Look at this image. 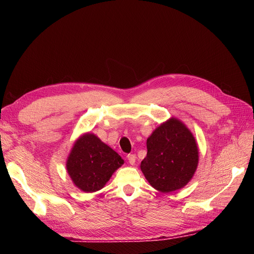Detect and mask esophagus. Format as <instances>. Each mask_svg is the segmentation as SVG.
I'll return each mask as SVG.
<instances>
[{"label": "esophagus", "mask_w": 254, "mask_h": 254, "mask_svg": "<svg viewBox=\"0 0 254 254\" xmlns=\"http://www.w3.org/2000/svg\"><path fill=\"white\" fill-rule=\"evenodd\" d=\"M127 159H128V163L130 165H135L136 163V155L135 154H127Z\"/></svg>", "instance_id": "1"}]
</instances>
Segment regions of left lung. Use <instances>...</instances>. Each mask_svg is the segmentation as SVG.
<instances>
[{"mask_svg":"<svg viewBox=\"0 0 254 254\" xmlns=\"http://www.w3.org/2000/svg\"><path fill=\"white\" fill-rule=\"evenodd\" d=\"M147 155L141 171L153 189L161 192L180 190L192 178L198 163V148L191 131L172 117L147 139Z\"/></svg>","mask_w":254,"mask_h":254,"instance_id":"obj_1","label":"left lung"}]
</instances>
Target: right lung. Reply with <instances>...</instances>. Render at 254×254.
I'll list each match as a JSON object with an SVG mask.
<instances>
[{
    "instance_id": "right-lung-1",
    "label": "right lung",
    "mask_w": 254,
    "mask_h": 254,
    "mask_svg": "<svg viewBox=\"0 0 254 254\" xmlns=\"http://www.w3.org/2000/svg\"><path fill=\"white\" fill-rule=\"evenodd\" d=\"M124 163L108 145L86 132L74 143L65 167L76 188L84 192H95L104 188Z\"/></svg>"
}]
</instances>
